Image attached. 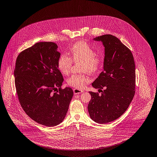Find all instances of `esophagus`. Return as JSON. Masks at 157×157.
I'll return each mask as SVG.
<instances>
[{
	"instance_id": "1",
	"label": "esophagus",
	"mask_w": 157,
	"mask_h": 157,
	"mask_svg": "<svg viewBox=\"0 0 157 157\" xmlns=\"http://www.w3.org/2000/svg\"><path fill=\"white\" fill-rule=\"evenodd\" d=\"M73 92H74V94L75 95H78V94H80L82 93V92H83V90H80V89H78L75 88V89H73Z\"/></svg>"
}]
</instances>
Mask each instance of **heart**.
I'll use <instances>...</instances> for the list:
<instances>
[{"label": "heart", "instance_id": "heart-1", "mask_svg": "<svg viewBox=\"0 0 157 157\" xmlns=\"http://www.w3.org/2000/svg\"><path fill=\"white\" fill-rule=\"evenodd\" d=\"M69 55H62L57 60V68L63 75H68L72 61L75 63L81 62L80 71L93 74L98 71L102 67L104 58L96 54L95 50L89 44L84 41H78L72 45ZM90 81L89 78L84 74H73L67 80L68 85L76 89H83L86 84Z\"/></svg>", "mask_w": 157, "mask_h": 157}]
</instances>
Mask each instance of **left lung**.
<instances>
[{
    "label": "left lung",
    "mask_w": 157,
    "mask_h": 157,
    "mask_svg": "<svg viewBox=\"0 0 157 157\" xmlns=\"http://www.w3.org/2000/svg\"><path fill=\"white\" fill-rule=\"evenodd\" d=\"M94 40L101 41L105 48L104 70L92 83L102 93L89 92L87 108L90 118L103 124L117 119L128 108L135 94V62L131 50L113 35Z\"/></svg>",
    "instance_id": "left-lung-1"
}]
</instances>
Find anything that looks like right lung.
<instances>
[{
    "label": "right lung",
    "instance_id": "1",
    "mask_svg": "<svg viewBox=\"0 0 157 157\" xmlns=\"http://www.w3.org/2000/svg\"><path fill=\"white\" fill-rule=\"evenodd\" d=\"M53 42H40L21 52L16 60L15 85L20 105L34 121L46 127L60 124L73 97L71 87L62 89L57 68L60 53Z\"/></svg>",
    "mask_w": 157,
    "mask_h": 157
}]
</instances>
